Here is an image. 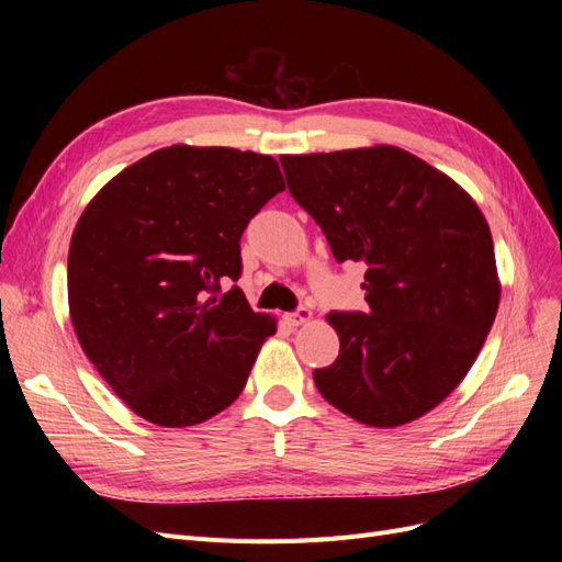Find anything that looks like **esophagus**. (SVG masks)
Returning a JSON list of instances; mask_svg holds the SVG:
<instances>
[{
	"label": "esophagus",
	"instance_id": "1",
	"mask_svg": "<svg viewBox=\"0 0 562 562\" xmlns=\"http://www.w3.org/2000/svg\"><path fill=\"white\" fill-rule=\"evenodd\" d=\"M314 318V314H312V310H307V307H300L297 312H293V314H285V321L291 323V326H304V323H310Z\"/></svg>",
	"mask_w": 562,
	"mask_h": 562
}]
</instances>
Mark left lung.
Returning <instances> with one entry per match:
<instances>
[{
    "instance_id": "8db88e82",
    "label": "left lung",
    "mask_w": 562,
    "mask_h": 562,
    "mask_svg": "<svg viewBox=\"0 0 562 562\" xmlns=\"http://www.w3.org/2000/svg\"><path fill=\"white\" fill-rule=\"evenodd\" d=\"M281 166L335 260L366 265L368 314H328L339 356L314 370L321 396L380 429L427 415L467 378L499 307L487 220L452 178L394 145Z\"/></svg>"
}]
</instances>
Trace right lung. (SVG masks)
I'll use <instances>...</instances> for the list:
<instances>
[{"instance_id":"right-lung-1","label":"right lung","mask_w":562,"mask_h":562,"mask_svg":"<svg viewBox=\"0 0 562 562\" xmlns=\"http://www.w3.org/2000/svg\"><path fill=\"white\" fill-rule=\"evenodd\" d=\"M285 190L269 155L171 145L114 176L83 209L67 252L79 345L135 415L180 429L225 411L277 318L241 288V234Z\"/></svg>"}]
</instances>
